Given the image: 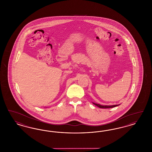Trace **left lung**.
<instances>
[{"mask_svg": "<svg viewBox=\"0 0 152 152\" xmlns=\"http://www.w3.org/2000/svg\"><path fill=\"white\" fill-rule=\"evenodd\" d=\"M94 104L95 105H96L97 107L100 108H113V107H115L118 106V105H111V106H107V105H101L100 104H96L93 102Z\"/></svg>", "mask_w": 152, "mask_h": 152, "instance_id": "left-lung-1", "label": "left lung"}]
</instances>
